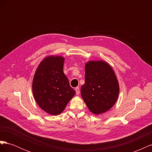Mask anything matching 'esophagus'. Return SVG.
I'll return each mask as SVG.
<instances>
[{"instance_id": "1", "label": "esophagus", "mask_w": 152, "mask_h": 152, "mask_svg": "<svg viewBox=\"0 0 152 152\" xmlns=\"http://www.w3.org/2000/svg\"><path fill=\"white\" fill-rule=\"evenodd\" d=\"M75 90V92H76V94H77V95H79V93H80V89H79V87H77Z\"/></svg>"}]
</instances>
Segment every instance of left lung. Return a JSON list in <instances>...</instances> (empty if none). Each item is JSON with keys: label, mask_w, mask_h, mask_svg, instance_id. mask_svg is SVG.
Listing matches in <instances>:
<instances>
[{"label": "left lung", "mask_w": 152, "mask_h": 152, "mask_svg": "<svg viewBox=\"0 0 152 152\" xmlns=\"http://www.w3.org/2000/svg\"><path fill=\"white\" fill-rule=\"evenodd\" d=\"M80 94L90 111L96 115L107 112L115 103L119 86L109 64L103 61H91L85 66V84Z\"/></svg>", "instance_id": "8db88e82"}]
</instances>
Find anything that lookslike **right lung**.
<instances>
[{
  "label": "right lung",
  "mask_w": 152,
  "mask_h": 152,
  "mask_svg": "<svg viewBox=\"0 0 152 152\" xmlns=\"http://www.w3.org/2000/svg\"><path fill=\"white\" fill-rule=\"evenodd\" d=\"M65 58L50 56L45 58L37 68L32 82L36 103L45 112L58 115L75 94L63 73Z\"/></svg>",
  "instance_id": "right-lung-1"
}]
</instances>
